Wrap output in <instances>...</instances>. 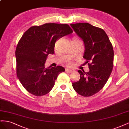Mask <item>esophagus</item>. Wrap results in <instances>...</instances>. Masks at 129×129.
I'll use <instances>...</instances> for the list:
<instances>
[{
    "label": "esophagus",
    "mask_w": 129,
    "mask_h": 129,
    "mask_svg": "<svg viewBox=\"0 0 129 129\" xmlns=\"http://www.w3.org/2000/svg\"><path fill=\"white\" fill-rule=\"evenodd\" d=\"M65 71H66V72H67V73H71L73 72V71H72V70H71V69H68V68H67V69H66V70H65Z\"/></svg>",
    "instance_id": "1"
}]
</instances>
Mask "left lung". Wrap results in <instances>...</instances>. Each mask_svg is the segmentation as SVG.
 <instances>
[{"label":"left lung","instance_id":"obj_1","mask_svg":"<svg viewBox=\"0 0 129 129\" xmlns=\"http://www.w3.org/2000/svg\"><path fill=\"white\" fill-rule=\"evenodd\" d=\"M71 26L84 42L83 57L89 68L87 73L78 71L80 79L73 83V87L81 96H91L103 88L110 75L114 66V49L103 29L87 22Z\"/></svg>","mask_w":129,"mask_h":129}]
</instances>
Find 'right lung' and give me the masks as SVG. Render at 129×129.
<instances>
[{
    "label": "right lung",
    "mask_w": 129,
    "mask_h": 129,
    "mask_svg": "<svg viewBox=\"0 0 129 129\" xmlns=\"http://www.w3.org/2000/svg\"><path fill=\"white\" fill-rule=\"evenodd\" d=\"M73 32L67 24L48 23L31 27L22 35L15 50L17 75L27 91L41 96L52 89L57 76L65 69L62 66L46 68L47 57L54 54L58 39Z\"/></svg>",
    "instance_id": "1"
}]
</instances>
